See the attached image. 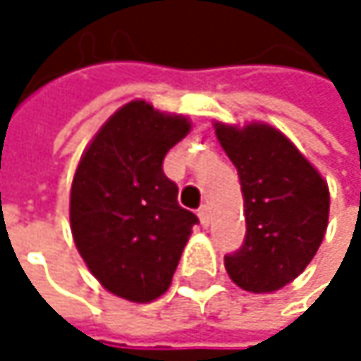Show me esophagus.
Returning <instances> with one entry per match:
<instances>
[{"label": "esophagus", "instance_id": "34e87169", "mask_svg": "<svg viewBox=\"0 0 361 361\" xmlns=\"http://www.w3.org/2000/svg\"><path fill=\"white\" fill-rule=\"evenodd\" d=\"M198 219H200V224L207 228L209 226V207H200L198 209Z\"/></svg>", "mask_w": 361, "mask_h": 361}]
</instances>
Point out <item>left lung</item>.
Here are the masks:
<instances>
[{
  "label": "left lung",
  "instance_id": "obj_1",
  "mask_svg": "<svg viewBox=\"0 0 361 361\" xmlns=\"http://www.w3.org/2000/svg\"><path fill=\"white\" fill-rule=\"evenodd\" d=\"M245 198L247 234L226 255L230 278L249 293L293 282L314 259L328 226L330 196L312 163L269 125H215Z\"/></svg>",
  "mask_w": 361,
  "mask_h": 361
}]
</instances>
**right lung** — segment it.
I'll list each match as a JSON object with an SVG mask.
<instances>
[{
  "label": "right lung",
  "instance_id": "add662e5",
  "mask_svg": "<svg viewBox=\"0 0 361 361\" xmlns=\"http://www.w3.org/2000/svg\"><path fill=\"white\" fill-rule=\"evenodd\" d=\"M188 131V118L135 100L104 123L77 167L75 245L100 284L127 301L148 303L169 288L198 224L163 171L165 154Z\"/></svg>",
  "mask_w": 361,
  "mask_h": 361
}]
</instances>
